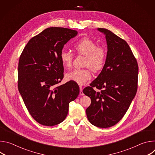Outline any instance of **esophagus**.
Here are the masks:
<instances>
[{"label":"esophagus","instance_id":"34e87169","mask_svg":"<svg viewBox=\"0 0 155 155\" xmlns=\"http://www.w3.org/2000/svg\"><path fill=\"white\" fill-rule=\"evenodd\" d=\"M80 94L81 96H83L84 94H83V87L81 86H80Z\"/></svg>","mask_w":155,"mask_h":155}]
</instances>
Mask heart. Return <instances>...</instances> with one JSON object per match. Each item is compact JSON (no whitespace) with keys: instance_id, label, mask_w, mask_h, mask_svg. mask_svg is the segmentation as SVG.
<instances>
[{"instance_id":"obj_1","label":"heart","mask_w":155,"mask_h":155,"mask_svg":"<svg viewBox=\"0 0 155 155\" xmlns=\"http://www.w3.org/2000/svg\"><path fill=\"white\" fill-rule=\"evenodd\" d=\"M77 54L85 56L84 66L86 69H74L65 75L68 80L73 81L83 85L91 78L89 68L94 72L101 71L104 67L107 59V51L105 48L98 47V44L90 38H83L74 45ZM73 54L69 51L63 50L60 54V59L64 67L69 68L72 66Z\"/></svg>"}]
</instances>
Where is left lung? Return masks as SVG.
<instances>
[{"mask_svg":"<svg viewBox=\"0 0 155 155\" xmlns=\"http://www.w3.org/2000/svg\"><path fill=\"white\" fill-rule=\"evenodd\" d=\"M97 30L105 35L107 59L98 77L83 92L91 100L86 110L88 120L95 126L106 128L122 119L134 98L139 67L125 40L108 29ZM94 87L100 91L96 92Z\"/></svg>","mask_w":155,"mask_h":155,"instance_id":"left-lung-1","label":"left lung"}]
</instances>
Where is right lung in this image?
Segmentation results:
<instances>
[{
    "label": "right lung",
    "instance_id": "right-lung-1",
    "mask_svg": "<svg viewBox=\"0 0 155 155\" xmlns=\"http://www.w3.org/2000/svg\"><path fill=\"white\" fill-rule=\"evenodd\" d=\"M77 34L71 29L48 28L32 37L20 56L18 90L29 114L40 124L53 126L62 122L69 103L79 94V86L73 81L56 86L64 77L60 54Z\"/></svg>",
    "mask_w": 155,
    "mask_h": 155
}]
</instances>
